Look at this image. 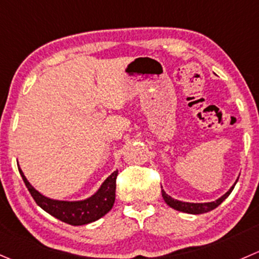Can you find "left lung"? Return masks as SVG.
Instances as JSON below:
<instances>
[{"instance_id":"8db88e82","label":"left lung","mask_w":259,"mask_h":259,"mask_svg":"<svg viewBox=\"0 0 259 259\" xmlns=\"http://www.w3.org/2000/svg\"><path fill=\"white\" fill-rule=\"evenodd\" d=\"M237 182H238V180L235 181L234 185H233L232 187H230L229 190H228L227 192L223 195V196H220L219 199H217L215 201H211V202H186V201H181V200L173 199L172 196H169L168 193L164 192V190H163V188H162V196H163V200H164L165 204H167L169 207H172V209L177 210V211H182V212H186V214H193V215L205 214V212L211 211V210H214L215 207L219 206V205L222 204V202L224 201V200L227 199L228 196H229L230 192L233 191V188H234L235 183H237ZM160 187H162V186H160Z\"/></svg>"}]
</instances>
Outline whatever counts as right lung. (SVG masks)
<instances>
[{"instance_id":"1","label":"right lung","mask_w":259,"mask_h":259,"mask_svg":"<svg viewBox=\"0 0 259 259\" xmlns=\"http://www.w3.org/2000/svg\"><path fill=\"white\" fill-rule=\"evenodd\" d=\"M19 172L24 180L25 186L29 192L31 193L32 199L44 211L50 214L52 217L57 218L63 223L69 225H86L94 223L106 215L112 209L115 202V191H116V176L117 170H114L106 180L102 182L99 190L84 200H77V201H67V200H55L44 196L42 193L35 187L25 177L24 172L20 165Z\"/></svg>"}]
</instances>
